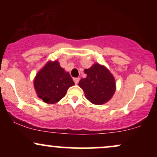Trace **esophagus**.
Masks as SVG:
<instances>
[{"mask_svg":"<svg viewBox=\"0 0 157 157\" xmlns=\"http://www.w3.org/2000/svg\"><path fill=\"white\" fill-rule=\"evenodd\" d=\"M73 80H74V81H75V84H77L79 82V80H80V78H79V77H75Z\"/></svg>","mask_w":157,"mask_h":157,"instance_id":"obj_1","label":"esophagus"}]
</instances>
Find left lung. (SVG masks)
Wrapping results in <instances>:
<instances>
[{"instance_id":"obj_1","label":"left lung","mask_w":157,"mask_h":157,"mask_svg":"<svg viewBox=\"0 0 157 157\" xmlns=\"http://www.w3.org/2000/svg\"><path fill=\"white\" fill-rule=\"evenodd\" d=\"M87 75L81 79L79 86L84 91L86 99L95 105H102L112 97L116 90L113 77L107 68L95 63L89 69H85Z\"/></svg>"}]
</instances>
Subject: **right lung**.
Here are the masks:
<instances>
[{
    "label": "right lung",
    "mask_w": 157,
    "mask_h": 157,
    "mask_svg": "<svg viewBox=\"0 0 157 157\" xmlns=\"http://www.w3.org/2000/svg\"><path fill=\"white\" fill-rule=\"evenodd\" d=\"M34 85L37 96L46 103L53 104L61 100L75 82L68 72L55 61L48 62L37 73Z\"/></svg>",
    "instance_id": "add662e5"
}]
</instances>
